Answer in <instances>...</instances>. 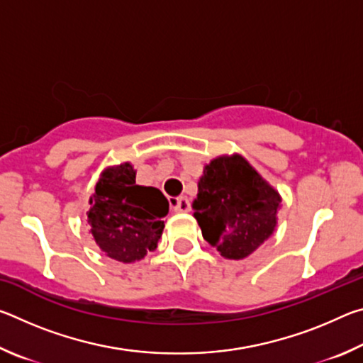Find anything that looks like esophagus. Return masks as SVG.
Segmentation results:
<instances>
[{
	"mask_svg": "<svg viewBox=\"0 0 363 363\" xmlns=\"http://www.w3.org/2000/svg\"><path fill=\"white\" fill-rule=\"evenodd\" d=\"M171 208L176 213H186L190 210V201L187 196H177V199L171 200Z\"/></svg>",
	"mask_w": 363,
	"mask_h": 363,
	"instance_id": "34e87169",
	"label": "esophagus"
}]
</instances>
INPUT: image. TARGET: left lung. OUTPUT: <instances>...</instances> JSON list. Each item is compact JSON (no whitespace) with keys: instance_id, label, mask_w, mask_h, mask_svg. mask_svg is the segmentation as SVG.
Segmentation results:
<instances>
[{"instance_id":"obj_1","label":"left lung","mask_w":363,"mask_h":363,"mask_svg":"<svg viewBox=\"0 0 363 363\" xmlns=\"http://www.w3.org/2000/svg\"><path fill=\"white\" fill-rule=\"evenodd\" d=\"M280 195L240 155L205 167L194 216L205 240L229 259H243L272 235Z\"/></svg>"}]
</instances>
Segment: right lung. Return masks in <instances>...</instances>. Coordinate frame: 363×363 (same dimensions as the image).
Masks as SVG:
<instances>
[{
	"label": "right lung",
	"mask_w": 363,
	"mask_h": 363,
	"mask_svg": "<svg viewBox=\"0 0 363 363\" xmlns=\"http://www.w3.org/2000/svg\"><path fill=\"white\" fill-rule=\"evenodd\" d=\"M89 203L91 233L108 257L134 262L157 248L169 203L158 189L138 186L130 163L107 169Z\"/></svg>",
	"instance_id": "right-lung-1"
}]
</instances>
